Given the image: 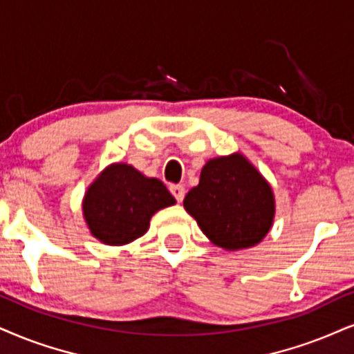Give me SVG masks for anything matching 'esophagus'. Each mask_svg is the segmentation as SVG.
<instances>
[{
	"instance_id": "esophagus-1",
	"label": "esophagus",
	"mask_w": 354,
	"mask_h": 354,
	"mask_svg": "<svg viewBox=\"0 0 354 354\" xmlns=\"http://www.w3.org/2000/svg\"><path fill=\"white\" fill-rule=\"evenodd\" d=\"M170 194H172L174 197H176L177 202L180 203L182 200H184V197H185L184 185H170Z\"/></svg>"
}]
</instances>
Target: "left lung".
Returning <instances> with one entry per match:
<instances>
[{"instance_id": "left-lung-1", "label": "left lung", "mask_w": 354, "mask_h": 354, "mask_svg": "<svg viewBox=\"0 0 354 354\" xmlns=\"http://www.w3.org/2000/svg\"><path fill=\"white\" fill-rule=\"evenodd\" d=\"M184 208L215 246L239 251L259 244L272 228L276 198L250 159L233 152L203 165Z\"/></svg>"}]
</instances>
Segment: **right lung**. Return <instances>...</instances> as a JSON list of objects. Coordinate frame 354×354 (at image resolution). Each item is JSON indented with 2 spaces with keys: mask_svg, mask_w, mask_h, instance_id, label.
<instances>
[{
  "mask_svg": "<svg viewBox=\"0 0 354 354\" xmlns=\"http://www.w3.org/2000/svg\"><path fill=\"white\" fill-rule=\"evenodd\" d=\"M170 205L176 198L159 178L115 162L86 189L82 210L91 236L108 246H123L141 238L152 215Z\"/></svg>",
  "mask_w": 354,
  "mask_h": 354,
  "instance_id": "add662e5",
  "label": "right lung"
}]
</instances>
